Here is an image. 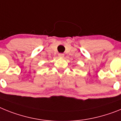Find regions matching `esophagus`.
Returning <instances> with one entry per match:
<instances>
[{"instance_id": "34e87169", "label": "esophagus", "mask_w": 121, "mask_h": 121, "mask_svg": "<svg viewBox=\"0 0 121 121\" xmlns=\"http://www.w3.org/2000/svg\"><path fill=\"white\" fill-rule=\"evenodd\" d=\"M64 56H65V55H64L63 53H59V54H58V56H59L60 58H63Z\"/></svg>"}]
</instances>
